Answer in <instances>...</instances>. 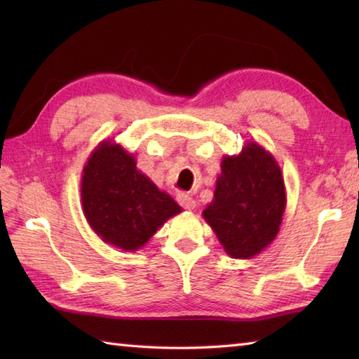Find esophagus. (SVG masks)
<instances>
[{
  "mask_svg": "<svg viewBox=\"0 0 359 359\" xmlns=\"http://www.w3.org/2000/svg\"><path fill=\"white\" fill-rule=\"evenodd\" d=\"M177 201L185 210H194L197 207V202L194 201V197H191L188 193H179Z\"/></svg>",
  "mask_w": 359,
  "mask_h": 359,
  "instance_id": "esophagus-1",
  "label": "esophagus"
}]
</instances>
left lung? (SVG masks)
Here are the masks:
<instances>
[{
	"label": "left lung",
	"instance_id": "1",
	"mask_svg": "<svg viewBox=\"0 0 359 359\" xmlns=\"http://www.w3.org/2000/svg\"><path fill=\"white\" fill-rule=\"evenodd\" d=\"M285 203L276 158L259 143L247 142L238 156L222 158L215 199L202 216L228 256L250 259L278 236Z\"/></svg>",
	"mask_w": 359,
	"mask_h": 359
}]
</instances>
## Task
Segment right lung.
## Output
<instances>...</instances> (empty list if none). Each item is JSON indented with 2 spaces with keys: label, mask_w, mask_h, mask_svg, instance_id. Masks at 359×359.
Instances as JSON below:
<instances>
[{
  "label": "right lung",
  "mask_w": 359,
  "mask_h": 359,
  "mask_svg": "<svg viewBox=\"0 0 359 359\" xmlns=\"http://www.w3.org/2000/svg\"><path fill=\"white\" fill-rule=\"evenodd\" d=\"M81 205L89 226L103 242L137 251L182 208L137 170L121 144L103 140L81 172Z\"/></svg>",
  "instance_id": "obj_1"
}]
</instances>
